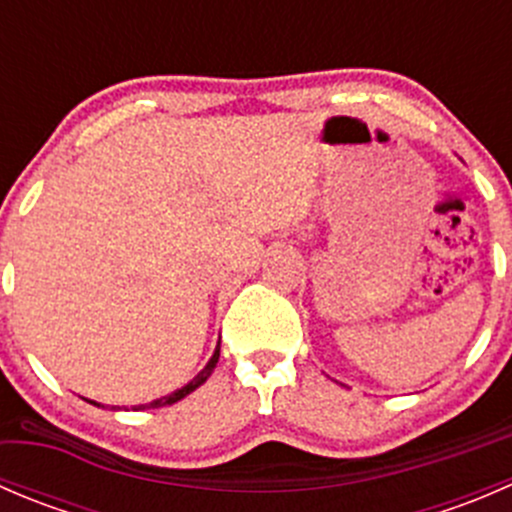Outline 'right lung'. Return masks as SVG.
Instances as JSON below:
<instances>
[{"instance_id":"1","label":"right lung","mask_w":512,"mask_h":512,"mask_svg":"<svg viewBox=\"0 0 512 512\" xmlns=\"http://www.w3.org/2000/svg\"><path fill=\"white\" fill-rule=\"evenodd\" d=\"M218 359H220V342H218V347H215L213 356H210V361H208V364L203 366V371H198V376H193V379H190L188 384H185V386H180V389H175L173 394H168V396H160V399L151 401V404L133 406V411H143V409H160V406H168V404H175V401L185 399V396H188L190 391H195V389H198V386H203L205 381H208V376L213 374V371H215V366H218ZM86 401H89V399H86ZM89 404H94V406H101V404H96V401H89ZM113 409H118V406H113ZM121 409H123V406H121ZM126 411H128V409H126Z\"/></svg>"}]
</instances>
